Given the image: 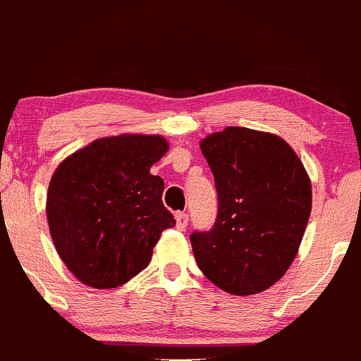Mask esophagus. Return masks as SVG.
<instances>
[{
  "mask_svg": "<svg viewBox=\"0 0 361 361\" xmlns=\"http://www.w3.org/2000/svg\"><path fill=\"white\" fill-rule=\"evenodd\" d=\"M174 218H176V228L178 230H185V228H187L188 216L185 214V212H176V216H174Z\"/></svg>",
  "mask_w": 361,
  "mask_h": 361,
  "instance_id": "obj_1",
  "label": "esophagus"
}]
</instances>
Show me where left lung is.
I'll return each mask as SVG.
<instances>
[{"mask_svg":"<svg viewBox=\"0 0 361 361\" xmlns=\"http://www.w3.org/2000/svg\"><path fill=\"white\" fill-rule=\"evenodd\" d=\"M214 174L218 218L190 242L200 271L233 295L279 282L298 254L311 212V181L273 133L228 126L200 142Z\"/></svg>","mask_w":361,"mask_h":361,"instance_id":"8db88e82","label":"left lung"}]
</instances>
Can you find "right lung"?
Returning a JSON list of instances; mask_svg holds the SVG:
<instances>
[{"label":"right lung","mask_w":361,"mask_h":361,"mask_svg":"<svg viewBox=\"0 0 361 361\" xmlns=\"http://www.w3.org/2000/svg\"><path fill=\"white\" fill-rule=\"evenodd\" d=\"M169 149L159 135L105 136L75 150L53 173L47 195L51 240L85 286L114 289L145 270L173 214L164 181L150 168Z\"/></svg>","instance_id":"obj_1"}]
</instances>
